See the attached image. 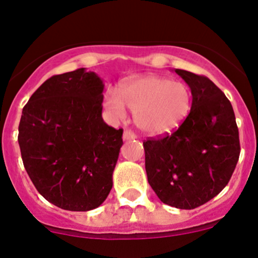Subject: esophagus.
<instances>
[{
  "instance_id": "34e87169",
  "label": "esophagus",
  "mask_w": 258,
  "mask_h": 258,
  "mask_svg": "<svg viewBox=\"0 0 258 258\" xmlns=\"http://www.w3.org/2000/svg\"><path fill=\"white\" fill-rule=\"evenodd\" d=\"M123 141H132V140H135V138H136V135L134 134V132H131V131H124L123 132Z\"/></svg>"
}]
</instances>
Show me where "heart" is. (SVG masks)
Listing matches in <instances>:
<instances>
[{
    "label": "heart",
    "instance_id": "1",
    "mask_svg": "<svg viewBox=\"0 0 258 258\" xmlns=\"http://www.w3.org/2000/svg\"><path fill=\"white\" fill-rule=\"evenodd\" d=\"M193 105L191 90L183 81L161 75H143L123 81L117 94L106 90L104 107L115 120L126 117V106L134 111V122L143 134L161 136L178 128Z\"/></svg>",
    "mask_w": 258,
    "mask_h": 258
}]
</instances>
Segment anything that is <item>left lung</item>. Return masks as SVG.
<instances>
[{
    "label": "left lung",
    "mask_w": 258,
    "mask_h": 258,
    "mask_svg": "<svg viewBox=\"0 0 258 258\" xmlns=\"http://www.w3.org/2000/svg\"><path fill=\"white\" fill-rule=\"evenodd\" d=\"M188 84L193 105L177 131L143 142L148 183L162 203L195 209L226 186L240 156L234 108L205 77L175 69Z\"/></svg>",
    "instance_id": "8db88e82"
}]
</instances>
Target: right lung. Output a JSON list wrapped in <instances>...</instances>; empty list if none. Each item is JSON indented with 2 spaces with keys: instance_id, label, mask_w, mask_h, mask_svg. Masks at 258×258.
<instances>
[{
  "instance_id": "obj_1",
  "label": "right lung",
  "mask_w": 258,
  "mask_h": 258,
  "mask_svg": "<svg viewBox=\"0 0 258 258\" xmlns=\"http://www.w3.org/2000/svg\"><path fill=\"white\" fill-rule=\"evenodd\" d=\"M104 81L85 68L54 75L23 107L22 161L42 197L55 207L89 211L105 202L123 145L122 130L102 120Z\"/></svg>"
}]
</instances>
